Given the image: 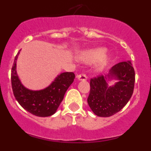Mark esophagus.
Masks as SVG:
<instances>
[{"instance_id": "esophagus-1", "label": "esophagus", "mask_w": 151, "mask_h": 151, "mask_svg": "<svg viewBox=\"0 0 151 151\" xmlns=\"http://www.w3.org/2000/svg\"><path fill=\"white\" fill-rule=\"evenodd\" d=\"M77 78L78 80H81V81H85V80L87 79V76H86V75L84 74V73H81V74H78L77 76Z\"/></svg>"}]
</instances>
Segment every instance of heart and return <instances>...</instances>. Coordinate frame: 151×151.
I'll return each instance as SVG.
<instances>
[{"label":"heart","mask_w":151,"mask_h":151,"mask_svg":"<svg viewBox=\"0 0 151 151\" xmlns=\"http://www.w3.org/2000/svg\"><path fill=\"white\" fill-rule=\"evenodd\" d=\"M105 53V50L103 48H97L94 49V50H90V51L87 52L84 54L81 57V60L86 63H91L94 62V61L100 59L101 57L104 56ZM107 62V59L106 57H103L101 59V66H104V64L106 63Z\"/></svg>","instance_id":"1"}]
</instances>
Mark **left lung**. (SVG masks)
<instances>
[{
    "instance_id": "obj_1",
    "label": "left lung",
    "mask_w": 151,
    "mask_h": 151,
    "mask_svg": "<svg viewBox=\"0 0 151 151\" xmlns=\"http://www.w3.org/2000/svg\"><path fill=\"white\" fill-rule=\"evenodd\" d=\"M113 77L119 82L113 87H108L106 80ZM134 81V69L129 61L116 64L107 76L99 75L91 78L88 104L92 111L101 117L111 116L120 111L132 96Z\"/></svg>"
}]
</instances>
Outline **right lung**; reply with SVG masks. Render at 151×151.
<instances>
[{"label":"right lung","instance_id":"right-lung-1","mask_svg":"<svg viewBox=\"0 0 151 151\" xmlns=\"http://www.w3.org/2000/svg\"><path fill=\"white\" fill-rule=\"evenodd\" d=\"M15 57L11 70V84L14 97L18 103L28 112L37 116L46 117L57 111L64 97V94L75 79L73 72L61 73L51 85L44 90H28L21 84L16 72Z\"/></svg>","mask_w":151,"mask_h":151}]
</instances>
